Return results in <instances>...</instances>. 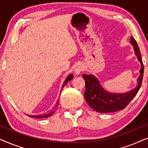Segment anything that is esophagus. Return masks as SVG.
Instances as JSON below:
<instances>
[{"label":"esophagus","instance_id":"34e87169","mask_svg":"<svg viewBox=\"0 0 148 148\" xmlns=\"http://www.w3.org/2000/svg\"><path fill=\"white\" fill-rule=\"evenodd\" d=\"M84 70V67H83V66L81 65V64H78V65H77L75 66V75H79L81 73V72L82 71Z\"/></svg>","mask_w":148,"mask_h":148}]
</instances>
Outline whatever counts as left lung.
Wrapping results in <instances>:
<instances>
[{"label": "left lung", "instance_id": "1", "mask_svg": "<svg viewBox=\"0 0 148 148\" xmlns=\"http://www.w3.org/2000/svg\"><path fill=\"white\" fill-rule=\"evenodd\" d=\"M131 44L135 50V55L141 64L137 87L132 90L123 94H112L105 91L101 87L100 82L92 75H83L86 83V90L84 98L88 104L98 112L108 113L124 109L129 102L133 100L141 88L143 77V64L141 59V52L137 42L133 37H131Z\"/></svg>", "mask_w": 148, "mask_h": 148}]
</instances>
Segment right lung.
I'll use <instances>...</instances> for the list:
<instances>
[{"label": "right lung", "instance_id": "right-lung-1", "mask_svg": "<svg viewBox=\"0 0 148 148\" xmlns=\"http://www.w3.org/2000/svg\"><path fill=\"white\" fill-rule=\"evenodd\" d=\"M73 75L72 74L69 75L68 76V77L66 78V79L65 81H64V84H63V85H62V88H63V87L64 86V85H65L67 82H69V81L71 80L72 79H73ZM58 102H59V101H58V102H56L55 108H56V107H57V106L58 105ZM54 110H53V111H54ZM53 113H54V112H49V113H46V114H39V115H36V116H30V117H33V118H37V119L48 118V117H49V116H52V114H53ZM28 116H29V115H28Z\"/></svg>", "mask_w": 148, "mask_h": 148}]
</instances>
